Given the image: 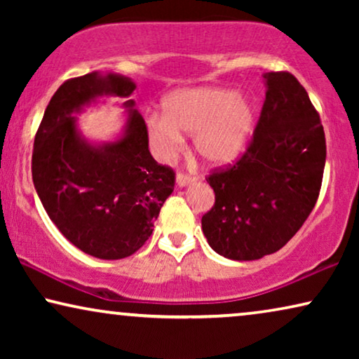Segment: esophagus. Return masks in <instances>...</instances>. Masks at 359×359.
Masks as SVG:
<instances>
[{
  "label": "esophagus",
  "instance_id": "esophagus-1",
  "mask_svg": "<svg viewBox=\"0 0 359 359\" xmlns=\"http://www.w3.org/2000/svg\"><path fill=\"white\" fill-rule=\"evenodd\" d=\"M198 180L194 175H188V173H178L176 175V184L178 186H186L189 183H194Z\"/></svg>",
  "mask_w": 359,
  "mask_h": 359
}]
</instances>
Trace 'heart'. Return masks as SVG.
Wrapping results in <instances>:
<instances>
[{"instance_id":"b5f03b06","label":"heart","mask_w":359,"mask_h":359,"mask_svg":"<svg viewBox=\"0 0 359 359\" xmlns=\"http://www.w3.org/2000/svg\"><path fill=\"white\" fill-rule=\"evenodd\" d=\"M255 127V107L248 97L225 88H191L163 101V116L149 117L151 145L161 158L183 147V135H194L196 151L214 165L229 163L247 147Z\"/></svg>"}]
</instances>
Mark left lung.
Here are the masks:
<instances>
[{"label":"left lung","mask_w":359,"mask_h":359,"mask_svg":"<svg viewBox=\"0 0 359 359\" xmlns=\"http://www.w3.org/2000/svg\"><path fill=\"white\" fill-rule=\"evenodd\" d=\"M266 97L247 149L208 178L215 203L203 215L214 252L248 262L291 240L318 199L325 168L320 116L297 78L268 72Z\"/></svg>","instance_id":"8db88e82"}]
</instances>
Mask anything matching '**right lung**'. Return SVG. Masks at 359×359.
Segmentation results:
<instances>
[{"instance_id":"1","label":"right lung","mask_w":359,"mask_h":359,"mask_svg":"<svg viewBox=\"0 0 359 359\" xmlns=\"http://www.w3.org/2000/svg\"><path fill=\"white\" fill-rule=\"evenodd\" d=\"M134 90V81L114 73L70 78L52 96L34 139L32 181L43 209L68 242L101 259L134 255L175 189V170L154 160L132 100L122 139L95 147L78 135L73 112L101 95L127 97Z\"/></svg>"}]
</instances>
